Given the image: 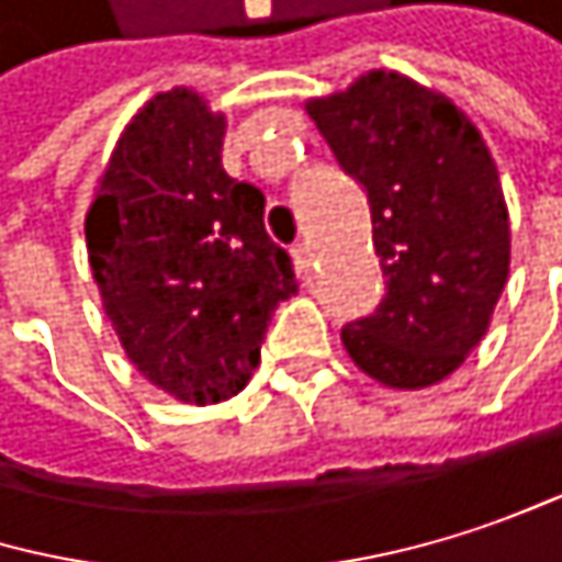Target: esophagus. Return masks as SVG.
<instances>
[{
  "instance_id": "34e87169",
  "label": "esophagus",
  "mask_w": 562,
  "mask_h": 562,
  "mask_svg": "<svg viewBox=\"0 0 562 562\" xmlns=\"http://www.w3.org/2000/svg\"><path fill=\"white\" fill-rule=\"evenodd\" d=\"M293 262H296V272L300 276H310L313 272V249H310V243H293Z\"/></svg>"
}]
</instances>
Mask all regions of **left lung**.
Wrapping results in <instances>:
<instances>
[{
    "mask_svg": "<svg viewBox=\"0 0 562 562\" xmlns=\"http://www.w3.org/2000/svg\"><path fill=\"white\" fill-rule=\"evenodd\" d=\"M372 210L379 310L342 329L352 362L389 389L448 379L484 339L510 269V223L481 131L445 94L369 71L306 104Z\"/></svg>",
    "mask_w": 562,
    "mask_h": 562,
    "instance_id": "1",
    "label": "left lung"
}]
</instances>
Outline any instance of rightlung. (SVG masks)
I'll return each mask as SVG.
<instances>
[{
  "label": "right lung",
  "instance_id": "obj_1",
  "mask_svg": "<svg viewBox=\"0 0 562 562\" xmlns=\"http://www.w3.org/2000/svg\"><path fill=\"white\" fill-rule=\"evenodd\" d=\"M226 117L190 88L154 94L121 131L85 216L104 313L137 372L183 405L233 398L272 310L296 296L266 196L223 170Z\"/></svg>",
  "mask_w": 562,
  "mask_h": 562
}]
</instances>
